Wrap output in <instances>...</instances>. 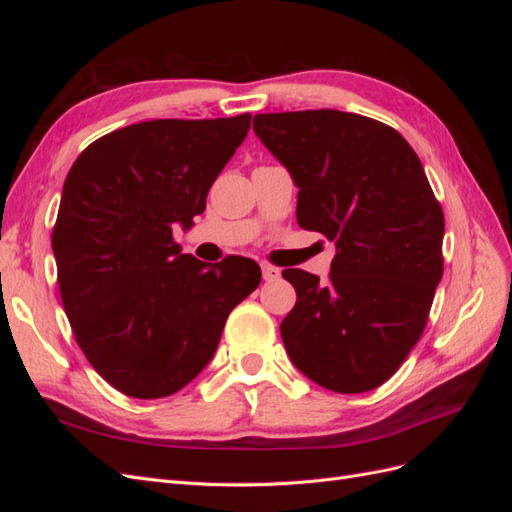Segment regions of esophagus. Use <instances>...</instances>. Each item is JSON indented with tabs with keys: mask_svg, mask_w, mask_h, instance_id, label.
Masks as SVG:
<instances>
[{
	"mask_svg": "<svg viewBox=\"0 0 512 512\" xmlns=\"http://www.w3.org/2000/svg\"><path fill=\"white\" fill-rule=\"evenodd\" d=\"M282 275V271L277 269V267H273V265H262V280L265 282H273V280H277V277Z\"/></svg>",
	"mask_w": 512,
	"mask_h": 512,
	"instance_id": "34e87169",
	"label": "esophagus"
}]
</instances>
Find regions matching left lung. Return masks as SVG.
<instances>
[{
	"instance_id": "1",
	"label": "left lung",
	"mask_w": 512,
	"mask_h": 512,
	"mask_svg": "<svg viewBox=\"0 0 512 512\" xmlns=\"http://www.w3.org/2000/svg\"><path fill=\"white\" fill-rule=\"evenodd\" d=\"M254 132L299 188L297 222L335 243L324 282L282 275L297 305L282 322L290 361L335 393L389 380L421 337L442 280L444 215L397 130L354 113L254 115Z\"/></svg>"
}]
</instances>
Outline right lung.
Listing matches in <instances>:
<instances>
[{"label":"right lung","instance_id":"1","mask_svg":"<svg viewBox=\"0 0 512 512\" xmlns=\"http://www.w3.org/2000/svg\"><path fill=\"white\" fill-rule=\"evenodd\" d=\"M252 115L156 119L115 130L72 164L53 228L57 282L87 361L117 391H181L218 350L232 307L260 284L250 258L181 254Z\"/></svg>","mask_w":512,"mask_h":512}]
</instances>
